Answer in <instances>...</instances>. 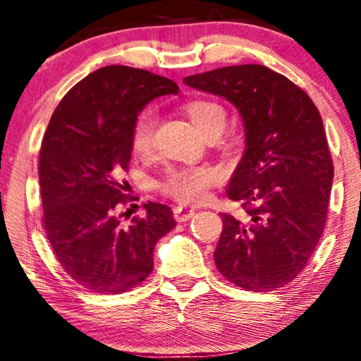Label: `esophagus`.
<instances>
[{
  "label": "esophagus",
  "instance_id": "1",
  "mask_svg": "<svg viewBox=\"0 0 361 361\" xmlns=\"http://www.w3.org/2000/svg\"><path fill=\"white\" fill-rule=\"evenodd\" d=\"M193 214H195V209L188 208V206H175V209H173V216H175L178 223H181V221H188Z\"/></svg>",
  "mask_w": 361,
  "mask_h": 361
}]
</instances>
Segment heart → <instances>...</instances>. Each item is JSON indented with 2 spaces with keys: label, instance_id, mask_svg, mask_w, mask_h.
Instances as JSON below:
<instances>
[{
  "label": "heart",
  "instance_id": "heart-1",
  "mask_svg": "<svg viewBox=\"0 0 361 361\" xmlns=\"http://www.w3.org/2000/svg\"><path fill=\"white\" fill-rule=\"evenodd\" d=\"M183 110L204 137H218L228 117L224 105L213 99H191L183 105ZM153 133L155 112L145 109L138 114L132 128V147L137 155L145 157L152 152ZM214 181L216 171L211 168H171L163 178L160 190L183 203H198L204 200Z\"/></svg>",
  "mask_w": 361,
  "mask_h": 361
}]
</instances>
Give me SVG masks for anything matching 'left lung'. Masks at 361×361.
Listing matches in <instances>:
<instances>
[{
    "instance_id": "8db88e82",
    "label": "left lung",
    "mask_w": 361,
    "mask_h": 361,
    "mask_svg": "<svg viewBox=\"0 0 361 361\" xmlns=\"http://www.w3.org/2000/svg\"><path fill=\"white\" fill-rule=\"evenodd\" d=\"M183 82L229 100L246 135L226 191L246 216L221 213L216 267L243 289H281L307 266L325 228L334 163L319 110L304 90L266 66L221 67Z\"/></svg>"
}]
</instances>
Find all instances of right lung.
I'll use <instances>...</instances> for the list:
<instances>
[{"label":"right lung","instance_id":"right-lung-1","mask_svg":"<svg viewBox=\"0 0 361 361\" xmlns=\"http://www.w3.org/2000/svg\"><path fill=\"white\" fill-rule=\"evenodd\" d=\"M180 92L166 77L105 66L84 77L57 105L42 138V226L57 261L77 284L97 294L140 286L153 271V249L175 228L166 204L122 224L118 204L132 200L120 175L132 158L133 122L148 102Z\"/></svg>","mask_w":361,"mask_h":361}]
</instances>
